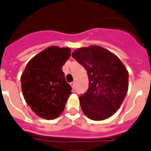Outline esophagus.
Returning <instances> with one entry per match:
<instances>
[{"label":"esophagus","instance_id":"obj_1","mask_svg":"<svg viewBox=\"0 0 151 151\" xmlns=\"http://www.w3.org/2000/svg\"><path fill=\"white\" fill-rule=\"evenodd\" d=\"M70 86H71V88L72 89H74V85H75V83H74V82H71V83H70Z\"/></svg>","mask_w":151,"mask_h":151}]
</instances>
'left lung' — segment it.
I'll return each instance as SVG.
<instances>
[{
  "mask_svg": "<svg viewBox=\"0 0 151 151\" xmlns=\"http://www.w3.org/2000/svg\"><path fill=\"white\" fill-rule=\"evenodd\" d=\"M72 57L85 68L89 88L79 97L83 114L93 121L111 117L120 108L128 91L129 73L118 57L91 45L78 48Z\"/></svg>",
  "mask_w": 151,
  "mask_h": 151,
  "instance_id": "1",
  "label": "left lung"
}]
</instances>
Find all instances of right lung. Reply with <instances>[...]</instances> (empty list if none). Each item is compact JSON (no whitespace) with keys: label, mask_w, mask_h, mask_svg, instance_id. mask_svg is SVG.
I'll use <instances>...</instances> for the list:
<instances>
[{"label":"right lung","mask_w":151,"mask_h":151,"mask_svg":"<svg viewBox=\"0 0 151 151\" xmlns=\"http://www.w3.org/2000/svg\"><path fill=\"white\" fill-rule=\"evenodd\" d=\"M70 56L69 47H48L29 60L21 74L24 98L40 117L53 120L64 111L71 87L62 67Z\"/></svg>","instance_id":"1"}]
</instances>
